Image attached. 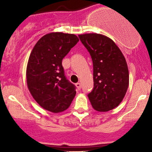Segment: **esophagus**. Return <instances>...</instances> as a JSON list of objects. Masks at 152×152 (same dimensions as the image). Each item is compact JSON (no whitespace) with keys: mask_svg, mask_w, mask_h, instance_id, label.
Here are the masks:
<instances>
[{"mask_svg":"<svg viewBox=\"0 0 152 152\" xmlns=\"http://www.w3.org/2000/svg\"><path fill=\"white\" fill-rule=\"evenodd\" d=\"M76 87H77L78 90H81V84L80 83H79V82H78V83L76 84Z\"/></svg>","mask_w":152,"mask_h":152,"instance_id":"1","label":"esophagus"}]
</instances>
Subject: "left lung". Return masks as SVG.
<instances>
[{
    "mask_svg": "<svg viewBox=\"0 0 152 152\" xmlns=\"http://www.w3.org/2000/svg\"><path fill=\"white\" fill-rule=\"evenodd\" d=\"M91 56L94 87L87 95L93 108L107 112L120 104L129 87L126 61L110 38L99 34L79 35Z\"/></svg>",
    "mask_w": 152,
    "mask_h": 152,
    "instance_id": "obj_1",
    "label": "left lung"
}]
</instances>
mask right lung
Wrapping results in <instances>:
<instances>
[{"instance_id": "right-lung-1", "label": "right lung", "mask_w": 152, "mask_h": 152, "mask_svg": "<svg viewBox=\"0 0 152 152\" xmlns=\"http://www.w3.org/2000/svg\"><path fill=\"white\" fill-rule=\"evenodd\" d=\"M79 40L75 34L52 32L41 37L31 50L27 85L34 100L45 110L54 113L65 111L76 96V87L65 77L62 61Z\"/></svg>"}]
</instances>
